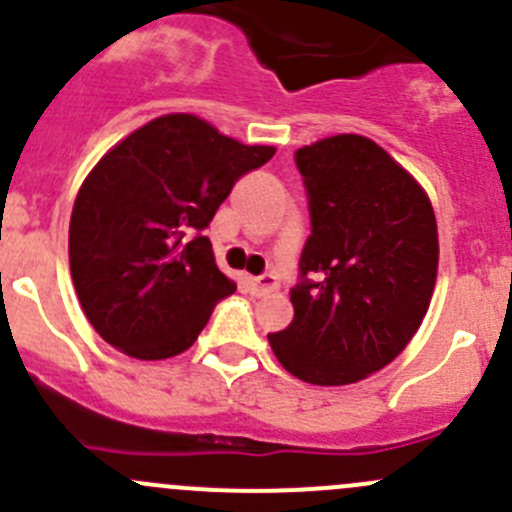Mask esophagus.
I'll return each mask as SVG.
<instances>
[{
    "instance_id": "1",
    "label": "esophagus",
    "mask_w": 512,
    "mask_h": 512,
    "mask_svg": "<svg viewBox=\"0 0 512 512\" xmlns=\"http://www.w3.org/2000/svg\"><path fill=\"white\" fill-rule=\"evenodd\" d=\"M277 287H280V282H277V277L272 275V272H265V275L260 277H250V289L252 294H257V297L275 292Z\"/></svg>"
}]
</instances>
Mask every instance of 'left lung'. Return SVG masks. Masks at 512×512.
Returning a JSON list of instances; mask_svg holds the SVG:
<instances>
[{
  "label": "left lung",
  "instance_id": "8db88e82",
  "mask_svg": "<svg viewBox=\"0 0 512 512\" xmlns=\"http://www.w3.org/2000/svg\"><path fill=\"white\" fill-rule=\"evenodd\" d=\"M309 205L294 319L267 334L289 374L354 384L404 352L421 327L438 270V232L421 185L354 133L294 153Z\"/></svg>",
  "mask_w": 512,
  "mask_h": 512
}]
</instances>
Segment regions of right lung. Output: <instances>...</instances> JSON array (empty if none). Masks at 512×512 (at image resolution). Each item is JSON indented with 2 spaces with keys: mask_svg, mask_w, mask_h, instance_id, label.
I'll list each match as a JSON object with an SVG mask.
<instances>
[{
  "mask_svg": "<svg viewBox=\"0 0 512 512\" xmlns=\"http://www.w3.org/2000/svg\"><path fill=\"white\" fill-rule=\"evenodd\" d=\"M275 156L190 113H170L106 153L76 195L71 280L94 329L133 359L193 347L235 292L203 235L232 185Z\"/></svg>",
  "mask_w": 512,
  "mask_h": 512,
  "instance_id": "add662e5",
  "label": "right lung"
}]
</instances>
